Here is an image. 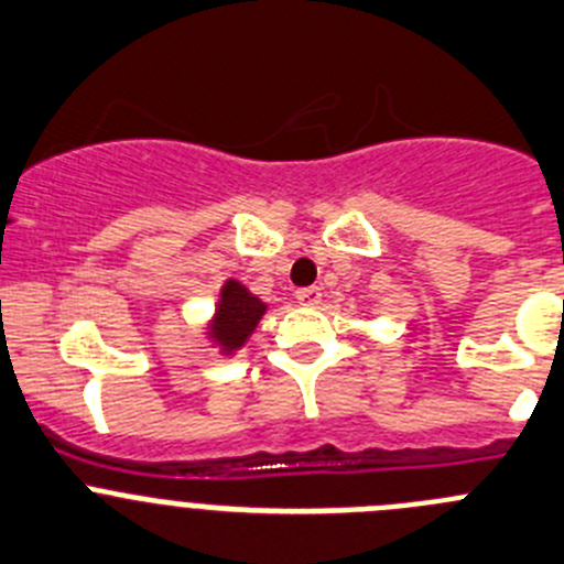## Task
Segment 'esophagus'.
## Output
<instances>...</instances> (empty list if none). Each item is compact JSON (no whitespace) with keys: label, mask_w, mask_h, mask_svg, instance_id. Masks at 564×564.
I'll use <instances>...</instances> for the list:
<instances>
[{"label":"esophagus","mask_w":564,"mask_h":564,"mask_svg":"<svg viewBox=\"0 0 564 564\" xmlns=\"http://www.w3.org/2000/svg\"><path fill=\"white\" fill-rule=\"evenodd\" d=\"M296 299L304 307H315L321 302V288H302V291H296Z\"/></svg>","instance_id":"34e87169"}]
</instances>
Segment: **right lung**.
Segmentation results:
<instances>
[{
    "label": "right lung",
    "instance_id": "right-lung-1",
    "mask_svg": "<svg viewBox=\"0 0 564 564\" xmlns=\"http://www.w3.org/2000/svg\"><path fill=\"white\" fill-rule=\"evenodd\" d=\"M265 310V302H260L249 288L240 285L238 279H227L207 335L221 348V354H235L249 340Z\"/></svg>",
    "mask_w": 564,
    "mask_h": 564
}]
</instances>
